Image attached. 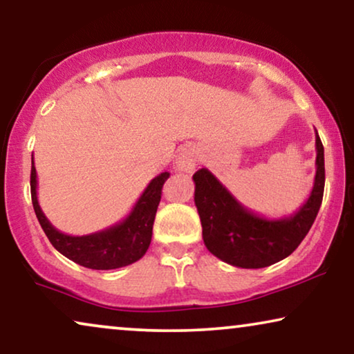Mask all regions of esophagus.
<instances>
[{
    "label": "esophagus",
    "instance_id": "obj_1",
    "mask_svg": "<svg viewBox=\"0 0 354 354\" xmlns=\"http://www.w3.org/2000/svg\"><path fill=\"white\" fill-rule=\"evenodd\" d=\"M198 161H199V158H198L196 147L187 145V147L180 148V151H178V155L176 158V167H177V171H180V172L192 174L194 169H196Z\"/></svg>",
    "mask_w": 354,
    "mask_h": 354
}]
</instances>
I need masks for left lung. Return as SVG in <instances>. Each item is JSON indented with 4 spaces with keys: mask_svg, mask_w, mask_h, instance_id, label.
Wrapping results in <instances>:
<instances>
[{
    "mask_svg": "<svg viewBox=\"0 0 354 354\" xmlns=\"http://www.w3.org/2000/svg\"><path fill=\"white\" fill-rule=\"evenodd\" d=\"M324 147L316 131V176L299 211L268 218L249 211L209 169L193 176L194 204L207 250L238 268H265L294 252L313 225L324 193Z\"/></svg>",
    "mask_w": 354,
    "mask_h": 354,
    "instance_id": "obj_1",
    "label": "left lung"
}]
</instances>
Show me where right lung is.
<instances>
[{"label": "right lung", "mask_w": 354, "mask_h": 354, "mask_svg": "<svg viewBox=\"0 0 354 354\" xmlns=\"http://www.w3.org/2000/svg\"><path fill=\"white\" fill-rule=\"evenodd\" d=\"M169 176H171L169 172H161L153 178L137 199L132 211L121 222L100 232L71 236L59 232L41 211L37 192V169L32 156V176H30L32 203L41 228L60 254L91 270H116L134 263L145 255L151 243L153 222H155L158 204L161 201V189Z\"/></svg>", "instance_id": "obj_1"}]
</instances>
